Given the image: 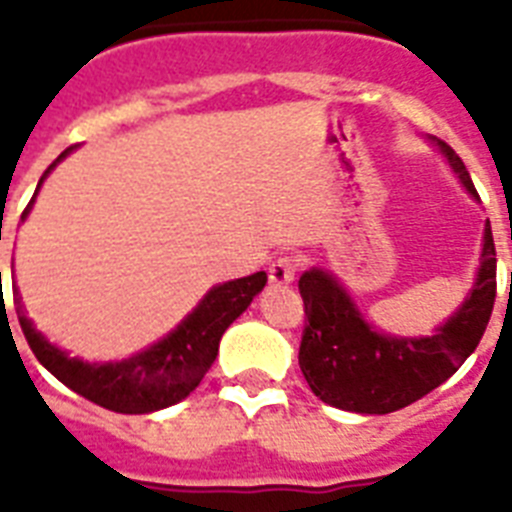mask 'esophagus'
Masks as SVG:
<instances>
[{"label":"esophagus","mask_w":512,"mask_h":512,"mask_svg":"<svg viewBox=\"0 0 512 512\" xmlns=\"http://www.w3.org/2000/svg\"><path fill=\"white\" fill-rule=\"evenodd\" d=\"M297 273V263L292 257H279L268 265V281L273 287H284V284H292Z\"/></svg>","instance_id":"34e87169"}]
</instances>
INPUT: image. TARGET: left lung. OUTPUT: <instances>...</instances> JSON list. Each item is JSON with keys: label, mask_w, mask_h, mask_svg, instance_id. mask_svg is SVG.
<instances>
[{"label": "left lung", "mask_w": 512, "mask_h": 512, "mask_svg": "<svg viewBox=\"0 0 512 512\" xmlns=\"http://www.w3.org/2000/svg\"><path fill=\"white\" fill-rule=\"evenodd\" d=\"M462 188L478 201L465 164L444 140L430 138ZM305 303L300 369L324 404L356 414H390L428 396L478 348L497 297V252L486 220L481 263L460 308L433 335H388L366 319L335 273L311 268L300 276Z\"/></svg>", "instance_id": "obj_1"}]
</instances>
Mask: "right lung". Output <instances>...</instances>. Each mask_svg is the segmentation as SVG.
Masks as SVG:
<instances>
[{"label":"right lung","instance_id":"add662e5","mask_svg":"<svg viewBox=\"0 0 512 512\" xmlns=\"http://www.w3.org/2000/svg\"><path fill=\"white\" fill-rule=\"evenodd\" d=\"M71 151H74V146L66 148L47 167V172L36 185L34 199L47 175ZM34 199L28 201L20 220H26L31 207H34ZM265 281H268L265 271H257L252 276H244V279L217 284L201 297L199 305L172 329L170 335H164L162 340H156L146 350L132 353L130 358H122V361H84L79 356H68L66 350L52 345L23 311H18V321L34 356L39 358V364L50 374H55L66 388H71L92 404L111 409V412L151 414L183 401L185 396H191L193 390L199 388L207 369L215 364L220 337L241 313L247 311L249 303L263 292ZM12 297H15V303H20L18 284H12Z\"/></svg>","mask_w":512,"mask_h":512}]
</instances>
